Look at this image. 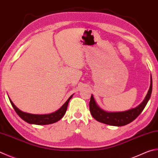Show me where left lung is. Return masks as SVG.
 Wrapping results in <instances>:
<instances>
[{
	"label": "left lung",
	"mask_w": 158,
	"mask_h": 158,
	"mask_svg": "<svg viewBox=\"0 0 158 158\" xmlns=\"http://www.w3.org/2000/svg\"><path fill=\"white\" fill-rule=\"evenodd\" d=\"M152 85L153 84H152V77L151 76L150 88H149L148 93L143 102L136 108L123 112H106L102 110L97 104L93 94H92L90 101L89 103V107H90V111L92 116L97 121L110 126L122 127V126H125L129 124L139 115V114L144 110L146 105L147 104L151 95Z\"/></svg>",
	"instance_id": "left-lung-1"
}]
</instances>
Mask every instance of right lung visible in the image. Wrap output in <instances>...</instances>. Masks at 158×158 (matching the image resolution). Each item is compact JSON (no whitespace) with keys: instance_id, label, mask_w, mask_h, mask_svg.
Returning <instances> with one entry per match:
<instances>
[{"instance_id":"add662e5","label":"right lung","mask_w":158,"mask_h":158,"mask_svg":"<svg viewBox=\"0 0 158 158\" xmlns=\"http://www.w3.org/2000/svg\"><path fill=\"white\" fill-rule=\"evenodd\" d=\"M73 95H71L65 104L60 108L59 110L54 112V113H50V114H30L27 113L25 112H23L21 110L17 108L15 105L13 104L11 100L10 99V101L11 106L14 108V110L16 113L18 114V115L21 117L22 119H23L25 122H26L29 124H37V125H46V124H53L58 122L59 120L61 119L66 112L68 103L70 99L73 97Z\"/></svg>"}]
</instances>
